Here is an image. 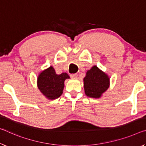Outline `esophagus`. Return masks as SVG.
<instances>
[{
	"instance_id": "esophagus-1",
	"label": "esophagus",
	"mask_w": 146,
	"mask_h": 146,
	"mask_svg": "<svg viewBox=\"0 0 146 146\" xmlns=\"http://www.w3.org/2000/svg\"><path fill=\"white\" fill-rule=\"evenodd\" d=\"M78 75L77 73H73V74H71L70 75V77H72V78H75V77H77Z\"/></svg>"
}]
</instances>
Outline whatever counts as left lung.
<instances>
[{
  "instance_id": "left-lung-1",
  "label": "left lung",
  "mask_w": 146,
  "mask_h": 146,
  "mask_svg": "<svg viewBox=\"0 0 146 146\" xmlns=\"http://www.w3.org/2000/svg\"><path fill=\"white\" fill-rule=\"evenodd\" d=\"M109 78L106 74L94 66L86 73L84 78L85 94L93 98H100L109 87Z\"/></svg>"
}]
</instances>
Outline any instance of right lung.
Here are the masks:
<instances>
[{
    "label": "right lung",
    "mask_w": 146,
    "mask_h": 146,
    "mask_svg": "<svg viewBox=\"0 0 146 146\" xmlns=\"http://www.w3.org/2000/svg\"><path fill=\"white\" fill-rule=\"evenodd\" d=\"M69 76L66 73L57 75L50 66L41 72L38 78V87L44 96L49 99L58 98L63 93L64 81Z\"/></svg>",
    "instance_id": "1"
}]
</instances>
